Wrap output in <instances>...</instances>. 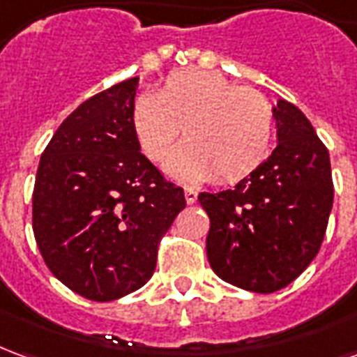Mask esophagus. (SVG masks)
I'll list each match as a JSON object with an SVG mask.
<instances>
[{
	"label": "esophagus",
	"mask_w": 357,
	"mask_h": 357,
	"mask_svg": "<svg viewBox=\"0 0 357 357\" xmlns=\"http://www.w3.org/2000/svg\"><path fill=\"white\" fill-rule=\"evenodd\" d=\"M185 201L187 204H193V202H197V191L195 189H191V187H185Z\"/></svg>",
	"instance_id": "1"
}]
</instances>
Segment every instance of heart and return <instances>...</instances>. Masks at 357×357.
<instances>
[{
	"instance_id": "obj_1",
	"label": "heart",
	"mask_w": 357,
	"mask_h": 357,
	"mask_svg": "<svg viewBox=\"0 0 357 357\" xmlns=\"http://www.w3.org/2000/svg\"><path fill=\"white\" fill-rule=\"evenodd\" d=\"M132 126L141 151L162 160L181 130L187 141L166 170L193 181L216 176L235 183L264 162L273 139V109L260 91L237 88L222 74L187 68L172 73L158 91L139 95Z\"/></svg>"
}]
</instances>
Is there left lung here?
<instances>
[{
    "mask_svg": "<svg viewBox=\"0 0 357 357\" xmlns=\"http://www.w3.org/2000/svg\"><path fill=\"white\" fill-rule=\"evenodd\" d=\"M277 147L233 189L201 193L210 218L206 256L220 279L269 294L292 283L319 252L331 208L329 151L292 102L273 107Z\"/></svg>",
    "mask_w": 357,
    "mask_h": 357,
    "instance_id": "left-lung-1",
    "label": "left lung"
}]
</instances>
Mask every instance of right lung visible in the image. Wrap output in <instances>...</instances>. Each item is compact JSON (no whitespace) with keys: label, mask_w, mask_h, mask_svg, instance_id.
Listing matches in <instances>:
<instances>
[{"label":"right lung","mask_w":357,"mask_h":357,"mask_svg":"<svg viewBox=\"0 0 357 357\" xmlns=\"http://www.w3.org/2000/svg\"><path fill=\"white\" fill-rule=\"evenodd\" d=\"M139 78L89 97L40 158L32 227L51 273L95 302L147 283L158 243L185 208L183 189L141 155L132 126Z\"/></svg>","instance_id":"right-lung-1"}]
</instances>
